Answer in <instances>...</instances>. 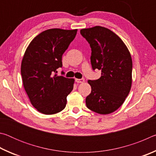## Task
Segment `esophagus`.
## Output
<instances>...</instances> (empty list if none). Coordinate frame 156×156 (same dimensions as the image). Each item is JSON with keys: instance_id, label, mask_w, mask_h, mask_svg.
Segmentation results:
<instances>
[{"instance_id": "obj_1", "label": "esophagus", "mask_w": 156, "mask_h": 156, "mask_svg": "<svg viewBox=\"0 0 156 156\" xmlns=\"http://www.w3.org/2000/svg\"><path fill=\"white\" fill-rule=\"evenodd\" d=\"M76 83H83L84 82V78H80V79L76 78Z\"/></svg>"}]
</instances>
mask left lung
I'll use <instances>...</instances> for the list:
<instances>
[{
	"label": "left lung",
	"instance_id": "1",
	"mask_svg": "<svg viewBox=\"0 0 156 156\" xmlns=\"http://www.w3.org/2000/svg\"><path fill=\"white\" fill-rule=\"evenodd\" d=\"M80 34L91 49L93 70L101 71V77L88 80L91 92L86 98L88 109L100 114H109L125 102L132 83V59L119 36L101 26L83 29Z\"/></svg>",
	"mask_w": 156,
	"mask_h": 156
}]
</instances>
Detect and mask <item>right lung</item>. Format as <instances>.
<instances>
[{"mask_svg": "<svg viewBox=\"0 0 156 156\" xmlns=\"http://www.w3.org/2000/svg\"><path fill=\"white\" fill-rule=\"evenodd\" d=\"M77 30L50 29L36 36L29 44L21 63L25 90L39 112L51 115L65 109L74 79L57 75L62 56L75 38Z\"/></svg>", "mask_w": 156, "mask_h": 156, "instance_id": "obj_1", "label": "right lung"}]
</instances>
